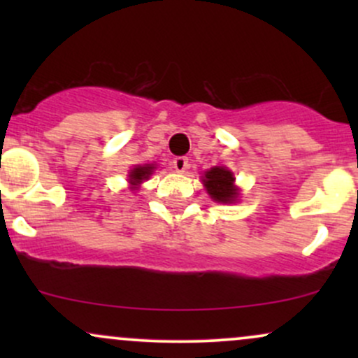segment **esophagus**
<instances>
[{
	"label": "esophagus",
	"instance_id": "esophagus-1",
	"mask_svg": "<svg viewBox=\"0 0 358 358\" xmlns=\"http://www.w3.org/2000/svg\"><path fill=\"white\" fill-rule=\"evenodd\" d=\"M188 166H190V163H188V158H185V156H176L173 159V168L178 173H183Z\"/></svg>",
	"mask_w": 358,
	"mask_h": 358
}]
</instances>
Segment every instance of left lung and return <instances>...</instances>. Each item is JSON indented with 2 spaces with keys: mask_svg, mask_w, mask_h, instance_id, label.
<instances>
[{
  "mask_svg": "<svg viewBox=\"0 0 358 358\" xmlns=\"http://www.w3.org/2000/svg\"><path fill=\"white\" fill-rule=\"evenodd\" d=\"M234 175L222 166H215L205 173L203 185L207 188L208 195L215 202L232 203L237 199V188L234 187Z\"/></svg>",
  "mask_w": 358,
  "mask_h": 358,
  "instance_id": "left-lung-1",
  "label": "left lung"
}]
</instances>
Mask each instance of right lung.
<instances>
[{
  "instance_id": "obj_1",
  "label": "right lung",
  "mask_w": 358,
  "mask_h": 358,
  "mask_svg": "<svg viewBox=\"0 0 358 358\" xmlns=\"http://www.w3.org/2000/svg\"><path fill=\"white\" fill-rule=\"evenodd\" d=\"M151 170H153V166H136L134 170H131V175H129V182L134 185V188L138 187L139 183L143 182V180L148 178V176L151 175Z\"/></svg>"
}]
</instances>
